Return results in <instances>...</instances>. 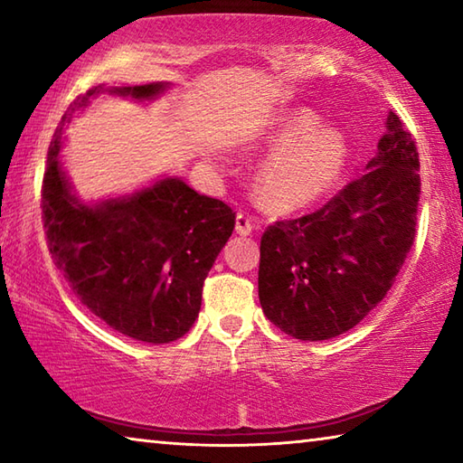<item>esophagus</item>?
I'll list each match as a JSON object with an SVG mask.
<instances>
[{"instance_id": "34e87169", "label": "esophagus", "mask_w": 463, "mask_h": 463, "mask_svg": "<svg viewBox=\"0 0 463 463\" xmlns=\"http://www.w3.org/2000/svg\"><path fill=\"white\" fill-rule=\"evenodd\" d=\"M234 229H237V232L241 234V237H247V234H250V232H253V229H255L253 218L239 213L237 214V226H234Z\"/></svg>"}]
</instances>
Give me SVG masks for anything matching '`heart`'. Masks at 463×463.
<instances>
[{
	"instance_id": "b5f03b06",
	"label": "heart",
	"mask_w": 463,
	"mask_h": 463,
	"mask_svg": "<svg viewBox=\"0 0 463 463\" xmlns=\"http://www.w3.org/2000/svg\"><path fill=\"white\" fill-rule=\"evenodd\" d=\"M265 145L273 151L257 174V192L276 213L308 208L339 184L349 145L339 130L320 128L307 108H289L271 120Z\"/></svg>"
}]
</instances>
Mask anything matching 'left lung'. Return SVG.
I'll return each mask as SVG.
<instances>
[{
  "label": "left lung",
  "instance_id": "8db88e82",
  "mask_svg": "<svg viewBox=\"0 0 463 463\" xmlns=\"http://www.w3.org/2000/svg\"><path fill=\"white\" fill-rule=\"evenodd\" d=\"M419 167L411 132L390 112L365 175L317 213L263 232L260 302L279 331L333 339L383 300L417 232Z\"/></svg>",
  "mask_w": 463,
  "mask_h": 463
}]
</instances>
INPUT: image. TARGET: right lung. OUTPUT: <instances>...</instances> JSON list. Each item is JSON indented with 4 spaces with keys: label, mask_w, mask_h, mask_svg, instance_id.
<instances>
[{
    "label": "right lung",
    "mask_w": 463,
    "mask_h": 463,
    "mask_svg": "<svg viewBox=\"0 0 463 463\" xmlns=\"http://www.w3.org/2000/svg\"><path fill=\"white\" fill-rule=\"evenodd\" d=\"M165 88L96 85L85 91L54 130L43 179V222L54 265L108 326L153 345L179 339L198 318L203 279L232 234L234 213L179 177L116 200L81 203L61 169L59 151L65 122L91 98L109 91L153 99Z\"/></svg>",
    "instance_id": "obj_1"
}]
</instances>
